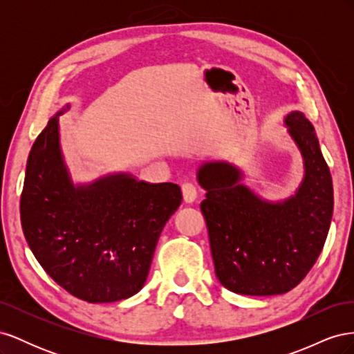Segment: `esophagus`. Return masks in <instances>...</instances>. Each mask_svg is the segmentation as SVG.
<instances>
[{
  "label": "esophagus",
  "mask_w": 354,
  "mask_h": 354,
  "mask_svg": "<svg viewBox=\"0 0 354 354\" xmlns=\"http://www.w3.org/2000/svg\"><path fill=\"white\" fill-rule=\"evenodd\" d=\"M181 194H183V199L187 203L195 202L198 198V190L194 183H183L181 185Z\"/></svg>",
  "instance_id": "esophagus-1"
}]
</instances>
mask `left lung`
<instances>
[{
  "instance_id": "left-lung-1",
  "label": "left lung",
  "mask_w": 354,
  "mask_h": 354,
  "mask_svg": "<svg viewBox=\"0 0 354 354\" xmlns=\"http://www.w3.org/2000/svg\"><path fill=\"white\" fill-rule=\"evenodd\" d=\"M288 133L304 160V178L295 195L269 202L241 185V171L229 162H205L198 171L207 190L201 203L218 281L242 295L291 291L316 263L325 245L334 189L315 128L303 112L285 118Z\"/></svg>"
}]
</instances>
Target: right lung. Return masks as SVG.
<instances>
[{"label":"right lung","instance_id":"1","mask_svg":"<svg viewBox=\"0 0 354 354\" xmlns=\"http://www.w3.org/2000/svg\"><path fill=\"white\" fill-rule=\"evenodd\" d=\"M60 113L28 158L20 198L25 238L65 291L88 303L120 301L143 288L159 234L183 196L174 183L151 185L130 174L73 186L60 152Z\"/></svg>","mask_w":354,"mask_h":354}]
</instances>
